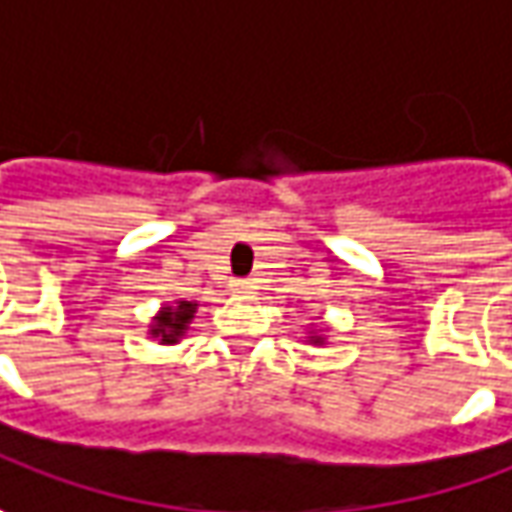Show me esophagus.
I'll use <instances>...</instances> for the list:
<instances>
[{
  "label": "esophagus",
  "instance_id": "obj_1",
  "mask_svg": "<svg viewBox=\"0 0 512 512\" xmlns=\"http://www.w3.org/2000/svg\"><path fill=\"white\" fill-rule=\"evenodd\" d=\"M229 286H232V292H237V295H249L255 289V283L249 278H234Z\"/></svg>",
  "mask_w": 512,
  "mask_h": 512
}]
</instances>
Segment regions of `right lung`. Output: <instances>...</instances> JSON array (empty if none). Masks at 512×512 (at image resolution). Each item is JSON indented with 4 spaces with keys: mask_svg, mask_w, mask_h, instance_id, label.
<instances>
[{
    "mask_svg": "<svg viewBox=\"0 0 512 512\" xmlns=\"http://www.w3.org/2000/svg\"><path fill=\"white\" fill-rule=\"evenodd\" d=\"M194 309H197V303H189V300H180L174 309L168 306L166 312L157 318V323L151 326V335L163 338V344H174L180 338V332L186 329V323L191 321Z\"/></svg>",
    "mask_w": 512,
    "mask_h": 512,
    "instance_id": "add662e5",
    "label": "right lung"
}]
</instances>
